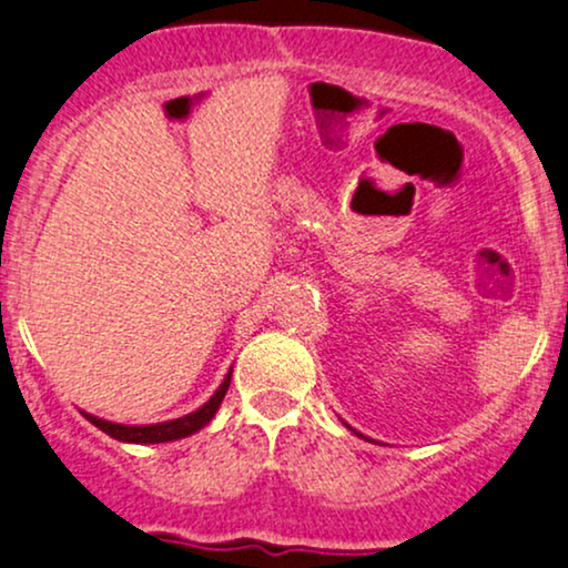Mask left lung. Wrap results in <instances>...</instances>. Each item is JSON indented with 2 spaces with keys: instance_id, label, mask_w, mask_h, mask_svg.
<instances>
[{
  "instance_id": "left-lung-1",
  "label": "left lung",
  "mask_w": 568,
  "mask_h": 568,
  "mask_svg": "<svg viewBox=\"0 0 568 568\" xmlns=\"http://www.w3.org/2000/svg\"><path fill=\"white\" fill-rule=\"evenodd\" d=\"M349 427V425H347ZM352 429V427H349ZM352 433H355L357 435V438H366V435H363V433H357V429H352ZM366 440H371V438H366Z\"/></svg>"
}]
</instances>
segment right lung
I'll use <instances>...</instances> for the list:
<instances>
[{
	"mask_svg": "<svg viewBox=\"0 0 568 568\" xmlns=\"http://www.w3.org/2000/svg\"><path fill=\"white\" fill-rule=\"evenodd\" d=\"M230 382H232V368L230 374L224 376V382L219 384L216 393L211 395V400L202 403V406L197 410H192V414L179 416V419H171V422H158V425H116V422L98 419V416L84 414V410L82 414L88 416V422H93L101 433L112 435L114 440L141 443V446H146V443H171V440H181V438H189V435L200 433V429L216 416L221 400H224L226 389H230Z\"/></svg>",
	"mask_w": 568,
	"mask_h": 568,
	"instance_id": "1",
	"label": "right lung"
}]
</instances>
